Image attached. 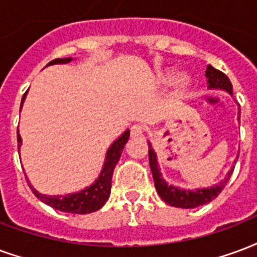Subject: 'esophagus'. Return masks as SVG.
Returning <instances> with one entry per match:
<instances>
[{"label": "esophagus", "mask_w": 257, "mask_h": 257, "mask_svg": "<svg viewBox=\"0 0 257 257\" xmlns=\"http://www.w3.org/2000/svg\"><path fill=\"white\" fill-rule=\"evenodd\" d=\"M131 136L132 139H143L144 138V129L142 125H134L131 128Z\"/></svg>", "instance_id": "esophagus-1"}]
</instances>
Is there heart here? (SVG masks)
Masks as SVG:
<instances>
[{
	"label": "heart",
	"instance_id": "b5f03b06",
	"mask_svg": "<svg viewBox=\"0 0 257 257\" xmlns=\"http://www.w3.org/2000/svg\"><path fill=\"white\" fill-rule=\"evenodd\" d=\"M174 79V70L167 69L162 70L159 75H158V84L161 85H167L170 84ZM189 87H191V79L188 77L187 75L181 76L180 79H177L176 87H174V94L177 96H184L189 91Z\"/></svg>",
	"mask_w": 257,
	"mask_h": 257
}]
</instances>
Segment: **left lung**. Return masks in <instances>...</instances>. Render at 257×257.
I'll return each mask as SVG.
<instances>
[{"label":"left lung","mask_w":257,"mask_h":257,"mask_svg":"<svg viewBox=\"0 0 257 257\" xmlns=\"http://www.w3.org/2000/svg\"><path fill=\"white\" fill-rule=\"evenodd\" d=\"M206 77L210 90H223L227 94L233 95V85L230 83L229 77L225 73H222L220 70L208 65L206 69ZM238 119H240V107H238ZM238 154H240V150H238ZM148 157H150V167H151V173H153L155 188H157L159 196L162 197V200L166 201L167 204L178 207V208H196V207H200L203 204L210 203L211 200H214L222 192V189L225 188L231 173L234 170V166H233L229 170V173L226 174L225 178L212 187L196 188L195 191H192V189H182L180 187L169 185L165 181L159 163H158L157 153L154 151L150 142H148ZM237 159H238V155H237ZM237 159L234 162H237Z\"/></svg>","instance_id":"1"}]
</instances>
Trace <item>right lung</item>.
Segmentation results:
<instances>
[{
    "label": "right lung",
    "mask_w": 257,
    "mask_h": 257,
    "mask_svg": "<svg viewBox=\"0 0 257 257\" xmlns=\"http://www.w3.org/2000/svg\"><path fill=\"white\" fill-rule=\"evenodd\" d=\"M72 58H57V60L49 62L46 66L56 65V64H68L70 62ZM28 92V91H27ZM27 92L23 95L22 106L26 100ZM129 129H126L118 139H115L113 144L110 146L106 157H104L103 167L100 170L99 176L95 180L90 187L84 188L79 192H73V193H68V195H57V196H51V195H43L32 187L30 181V188L34 192V195L43 201L47 206L53 207L58 211L62 212H70V214H90L94 211H98L99 208L103 207V204L107 201L110 196V191H111V177H113L114 167L119 161V157L122 154V150L125 147V144L129 139ZM22 136L17 132V146H19V151L22 147Z\"/></svg>",
    "instance_id": "right-lung-1"
}]
</instances>
